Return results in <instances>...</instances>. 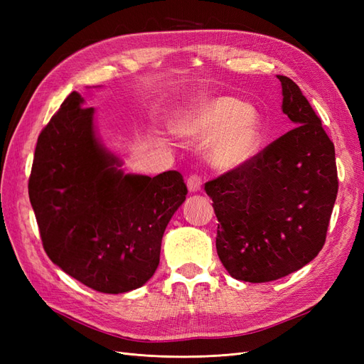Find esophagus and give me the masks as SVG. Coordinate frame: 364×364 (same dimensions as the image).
Listing matches in <instances>:
<instances>
[{
  "label": "esophagus",
  "mask_w": 364,
  "mask_h": 364,
  "mask_svg": "<svg viewBox=\"0 0 364 364\" xmlns=\"http://www.w3.org/2000/svg\"><path fill=\"white\" fill-rule=\"evenodd\" d=\"M186 185H188L190 193L200 191V190H202V179H200V176L191 174L190 178H188V181H186Z\"/></svg>",
  "instance_id": "34e87169"
}]
</instances>
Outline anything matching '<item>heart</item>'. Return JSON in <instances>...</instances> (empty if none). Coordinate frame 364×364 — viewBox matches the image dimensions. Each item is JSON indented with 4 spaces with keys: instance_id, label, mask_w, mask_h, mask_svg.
<instances>
[{
    "instance_id": "1",
    "label": "heart",
    "mask_w": 364,
    "mask_h": 364,
    "mask_svg": "<svg viewBox=\"0 0 364 364\" xmlns=\"http://www.w3.org/2000/svg\"><path fill=\"white\" fill-rule=\"evenodd\" d=\"M186 135L210 142L209 161L223 170L237 168L257 155L261 146V124L253 109L235 97L211 98L183 121Z\"/></svg>"
}]
</instances>
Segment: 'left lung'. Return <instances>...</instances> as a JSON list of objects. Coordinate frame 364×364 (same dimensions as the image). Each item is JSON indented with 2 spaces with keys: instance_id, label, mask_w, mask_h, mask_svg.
Instances as JSON below:
<instances>
[{
  "instance_id": "obj_1",
  "label": "left lung",
  "mask_w": 364,
  "mask_h": 364,
  "mask_svg": "<svg viewBox=\"0 0 364 364\" xmlns=\"http://www.w3.org/2000/svg\"><path fill=\"white\" fill-rule=\"evenodd\" d=\"M282 112L294 129L238 168L205 183L218 228L215 247L230 277L269 282L302 269L322 250L338 181L333 141L291 79Z\"/></svg>"
}]
</instances>
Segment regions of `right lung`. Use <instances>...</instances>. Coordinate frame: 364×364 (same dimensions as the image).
Returning a JSON list of instances; mask_svg holds the SVG:
<instances>
[{"instance_id":"add662e5","label":"right lung","mask_w":364,"mask_h":364,"mask_svg":"<svg viewBox=\"0 0 364 364\" xmlns=\"http://www.w3.org/2000/svg\"><path fill=\"white\" fill-rule=\"evenodd\" d=\"M73 91L41 132L28 196L48 258L92 290L139 289L156 272L162 235L185 202L179 171L124 173L98 139L94 107Z\"/></svg>"}]
</instances>
